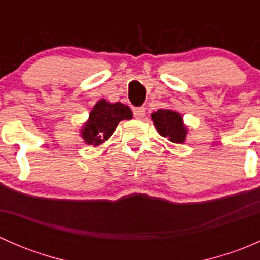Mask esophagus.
I'll list each match as a JSON object with an SVG mask.
<instances>
[{"mask_svg":"<svg viewBox=\"0 0 260 260\" xmlns=\"http://www.w3.org/2000/svg\"><path fill=\"white\" fill-rule=\"evenodd\" d=\"M133 114H135V117L137 118V119H142V118L146 115V109L143 108V107H140V108H135V109H133Z\"/></svg>","mask_w":260,"mask_h":260,"instance_id":"esophagus-1","label":"esophagus"}]
</instances>
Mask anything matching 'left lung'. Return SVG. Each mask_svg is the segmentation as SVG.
<instances>
[{"label": "left lung", "mask_w": 260, "mask_h": 260, "mask_svg": "<svg viewBox=\"0 0 260 260\" xmlns=\"http://www.w3.org/2000/svg\"><path fill=\"white\" fill-rule=\"evenodd\" d=\"M157 132L172 143L186 142L188 127L183 122V117L174 109H158L151 114Z\"/></svg>", "instance_id": "8db88e82"}]
</instances>
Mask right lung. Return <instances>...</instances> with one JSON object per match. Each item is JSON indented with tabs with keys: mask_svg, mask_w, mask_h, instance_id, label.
<instances>
[{
	"mask_svg": "<svg viewBox=\"0 0 260 260\" xmlns=\"http://www.w3.org/2000/svg\"><path fill=\"white\" fill-rule=\"evenodd\" d=\"M132 115L128 106L99 99L80 127L79 135L88 146L98 147L111 138L119 122L132 119Z\"/></svg>",
	"mask_w": 260,
	"mask_h": 260,
	"instance_id": "1",
	"label": "right lung"
}]
</instances>
